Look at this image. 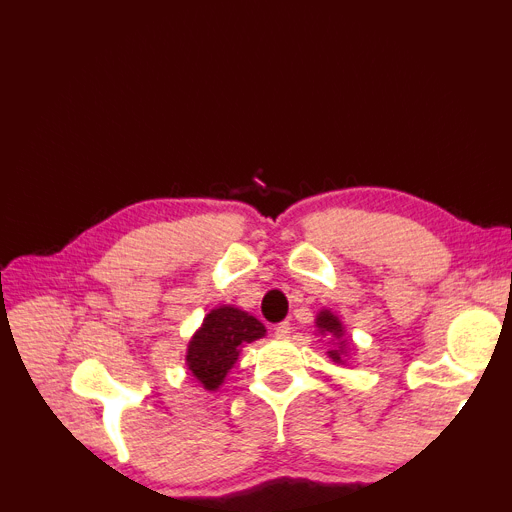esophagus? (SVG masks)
I'll return each mask as SVG.
<instances>
[{
	"instance_id": "obj_1",
	"label": "esophagus",
	"mask_w": 512,
	"mask_h": 512,
	"mask_svg": "<svg viewBox=\"0 0 512 512\" xmlns=\"http://www.w3.org/2000/svg\"><path fill=\"white\" fill-rule=\"evenodd\" d=\"M288 335H290V324L288 322H282V324L275 326V337L277 339H288Z\"/></svg>"
}]
</instances>
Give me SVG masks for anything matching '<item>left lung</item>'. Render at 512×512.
I'll use <instances>...</instances> for the list:
<instances>
[{
	"label": "left lung",
	"instance_id": "left-lung-1",
	"mask_svg": "<svg viewBox=\"0 0 512 512\" xmlns=\"http://www.w3.org/2000/svg\"><path fill=\"white\" fill-rule=\"evenodd\" d=\"M315 326L322 335L328 337H335L337 339V346L328 350V357L333 359L335 364H344V357H346V342H344V326L339 322V317L330 313V310H319L317 319H315Z\"/></svg>",
	"mask_w": 512,
	"mask_h": 512
}]
</instances>
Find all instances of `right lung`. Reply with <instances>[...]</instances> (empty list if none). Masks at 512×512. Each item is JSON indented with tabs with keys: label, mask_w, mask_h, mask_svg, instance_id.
I'll return each mask as SVG.
<instances>
[{
	"label": "right lung",
	"mask_w": 512,
	"mask_h": 512,
	"mask_svg": "<svg viewBox=\"0 0 512 512\" xmlns=\"http://www.w3.org/2000/svg\"><path fill=\"white\" fill-rule=\"evenodd\" d=\"M264 335V324L246 310L235 306L213 308L188 342L186 366L190 375L206 390H217L235 366L242 346Z\"/></svg>",
	"instance_id": "add662e5"
}]
</instances>
